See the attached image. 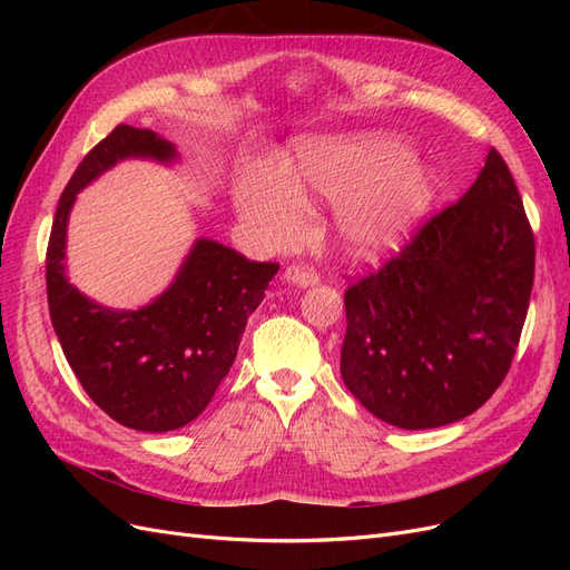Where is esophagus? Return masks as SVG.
<instances>
[{
  "mask_svg": "<svg viewBox=\"0 0 570 570\" xmlns=\"http://www.w3.org/2000/svg\"><path fill=\"white\" fill-rule=\"evenodd\" d=\"M283 278L299 285V287H306V285L318 283V273L314 271V266H308V264H292L285 268Z\"/></svg>",
  "mask_w": 570,
  "mask_h": 570,
  "instance_id": "34e87169",
  "label": "esophagus"
}]
</instances>
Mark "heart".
Masks as SVG:
<instances>
[{
	"mask_svg": "<svg viewBox=\"0 0 570 570\" xmlns=\"http://www.w3.org/2000/svg\"><path fill=\"white\" fill-rule=\"evenodd\" d=\"M337 206V230L356 256L394 249L416 228L433 199L425 166L383 140L323 142L304 147L285 176L252 170L239 183L245 218L268 243H295L304 226V202Z\"/></svg>",
	"mask_w": 570,
	"mask_h": 570,
	"instance_id": "obj_1",
	"label": "heart"
}]
</instances>
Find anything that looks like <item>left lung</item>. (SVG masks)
<instances>
[{"mask_svg": "<svg viewBox=\"0 0 570 570\" xmlns=\"http://www.w3.org/2000/svg\"><path fill=\"white\" fill-rule=\"evenodd\" d=\"M532 278L530 220L507 161L490 149L469 193L344 292V385L404 430L471 416L511 368Z\"/></svg>", "mask_w": 570, "mask_h": 570, "instance_id": "left-lung-1", "label": "left lung"}]
</instances>
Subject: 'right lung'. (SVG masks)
<instances>
[{
	"instance_id": "obj_1",
	"label": "right lung",
	"mask_w": 570,
	"mask_h": 570,
	"mask_svg": "<svg viewBox=\"0 0 570 570\" xmlns=\"http://www.w3.org/2000/svg\"><path fill=\"white\" fill-rule=\"evenodd\" d=\"M128 157L170 161L176 149L154 130L120 124L85 154L49 233V318L68 366L107 416L132 430L168 433L212 402L281 266L199 239L174 285L149 306L111 312L82 297L63 275L68 212L85 185Z\"/></svg>"
}]
</instances>
